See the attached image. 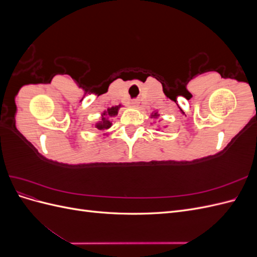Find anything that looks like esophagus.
I'll list each match as a JSON object with an SVG mask.
<instances>
[{
  "mask_svg": "<svg viewBox=\"0 0 257 257\" xmlns=\"http://www.w3.org/2000/svg\"><path fill=\"white\" fill-rule=\"evenodd\" d=\"M132 105H133V106H137V105H138V102H137V100H132Z\"/></svg>",
  "mask_w": 257,
  "mask_h": 257,
  "instance_id": "1",
  "label": "esophagus"
}]
</instances>
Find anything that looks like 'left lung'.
<instances>
[{"instance_id":"1","label":"left lung","mask_w":257,"mask_h":257,"mask_svg":"<svg viewBox=\"0 0 257 257\" xmlns=\"http://www.w3.org/2000/svg\"><path fill=\"white\" fill-rule=\"evenodd\" d=\"M159 115H160V114H159L158 112H154V113H152V114H151V118H158Z\"/></svg>"}]
</instances>
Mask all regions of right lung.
Listing matches in <instances>:
<instances>
[{
	"mask_svg": "<svg viewBox=\"0 0 257 257\" xmlns=\"http://www.w3.org/2000/svg\"><path fill=\"white\" fill-rule=\"evenodd\" d=\"M120 107H121V105L110 107V108H108L107 110H105L102 113V118H100V121H98L95 124V127L97 130H108V128H109L112 125L111 121L109 120V116H114V115L118 114Z\"/></svg>",
	"mask_w": 257,
	"mask_h": 257,
	"instance_id": "add662e5",
	"label": "right lung"
}]
</instances>
